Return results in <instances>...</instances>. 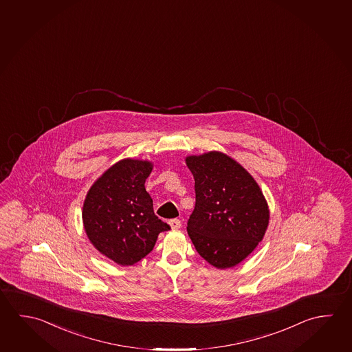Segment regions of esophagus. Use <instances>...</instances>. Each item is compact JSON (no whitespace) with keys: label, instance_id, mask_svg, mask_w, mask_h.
<instances>
[{"label":"esophagus","instance_id":"1","mask_svg":"<svg viewBox=\"0 0 352 352\" xmlns=\"http://www.w3.org/2000/svg\"><path fill=\"white\" fill-rule=\"evenodd\" d=\"M169 225L173 230H178V228H182V221L179 219H173V220L169 221Z\"/></svg>","mask_w":352,"mask_h":352}]
</instances>
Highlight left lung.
I'll list each match as a JSON object with an SVG mask.
<instances>
[{"label":"left lung","instance_id":"left-lung-1","mask_svg":"<svg viewBox=\"0 0 352 352\" xmlns=\"http://www.w3.org/2000/svg\"><path fill=\"white\" fill-rule=\"evenodd\" d=\"M195 180L188 234L197 253L219 270L239 265L262 241L270 222L265 195L240 163L221 152L185 158Z\"/></svg>","mask_w":352,"mask_h":352}]
</instances>
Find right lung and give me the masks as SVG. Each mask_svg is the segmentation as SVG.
<instances>
[{"mask_svg":"<svg viewBox=\"0 0 352 352\" xmlns=\"http://www.w3.org/2000/svg\"><path fill=\"white\" fill-rule=\"evenodd\" d=\"M153 169L148 161L126 158L115 163L87 191L82 222L94 247L121 265L146 257L158 234L170 226L158 219L144 183Z\"/></svg>","mask_w":352,"mask_h":352,"instance_id":"add662e5","label":"right lung"}]
</instances>
